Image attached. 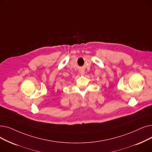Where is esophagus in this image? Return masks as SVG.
Returning <instances> with one entry per match:
<instances>
[{
    "instance_id": "esophagus-1",
    "label": "esophagus",
    "mask_w": 152,
    "mask_h": 152,
    "mask_svg": "<svg viewBox=\"0 0 152 152\" xmlns=\"http://www.w3.org/2000/svg\"><path fill=\"white\" fill-rule=\"evenodd\" d=\"M80 72L81 74H82V75H84V70H83V69H81V70H80Z\"/></svg>"
}]
</instances>
